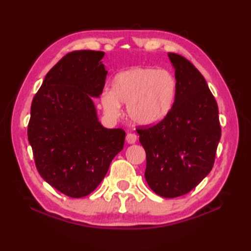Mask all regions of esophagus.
Wrapping results in <instances>:
<instances>
[{
    "label": "esophagus",
    "mask_w": 251,
    "mask_h": 251,
    "mask_svg": "<svg viewBox=\"0 0 251 251\" xmlns=\"http://www.w3.org/2000/svg\"><path fill=\"white\" fill-rule=\"evenodd\" d=\"M126 141L129 143V145H132L137 141V136L135 134H131V132H128L126 136Z\"/></svg>",
    "instance_id": "obj_1"
}]
</instances>
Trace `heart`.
I'll list each match as a JSON object with an SVG mask.
<instances>
[{"mask_svg":"<svg viewBox=\"0 0 251 251\" xmlns=\"http://www.w3.org/2000/svg\"><path fill=\"white\" fill-rule=\"evenodd\" d=\"M177 83L164 69L134 67L117 73L112 92H103L101 104L110 115H117L121 103H126L127 115L141 126L161 122L174 103Z\"/></svg>","mask_w":251,"mask_h":251,"instance_id":"heart-1","label":"heart"}]
</instances>
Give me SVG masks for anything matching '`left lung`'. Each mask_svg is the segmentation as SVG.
<instances>
[{
  "mask_svg": "<svg viewBox=\"0 0 251 251\" xmlns=\"http://www.w3.org/2000/svg\"><path fill=\"white\" fill-rule=\"evenodd\" d=\"M175 101L168 114L151 127H139L147 154L145 177L156 194L174 199L189 193L210 173L221 138L219 110L201 72L175 52Z\"/></svg>",
  "mask_w": 251,
  "mask_h": 251,
  "instance_id": "8db88e82",
  "label": "left lung"
}]
</instances>
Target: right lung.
Listing matches in <instances>:
<instances>
[{
	"label": "right lung",
	"instance_id": "1",
	"mask_svg": "<svg viewBox=\"0 0 251 251\" xmlns=\"http://www.w3.org/2000/svg\"><path fill=\"white\" fill-rule=\"evenodd\" d=\"M103 51L67 54L46 74L31 104L28 139L37 172L73 199L97 188L122 151L125 131L100 124L92 97H99L106 72Z\"/></svg>",
	"mask_w": 251,
	"mask_h": 251
}]
</instances>
